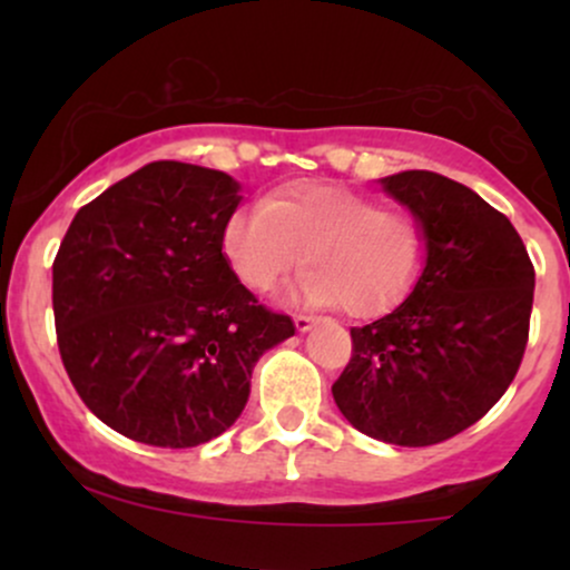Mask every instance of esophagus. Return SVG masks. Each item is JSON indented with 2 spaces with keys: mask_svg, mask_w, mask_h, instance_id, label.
I'll return each mask as SVG.
<instances>
[{
  "mask_svg": "<svg viewBox=\"0 0 570 570\" xmlns=\"http://www.w3.org/2000/svg\"><path fill=\"white\" fill-rule=\"evenodd\" d=\"M313 324H316V316H307V313H294V326H297V332H311Z\"/></svg>",
  "mask_w": 570,
  "mask_h": 570,
  "instance_id": "34e87169",
  "label": "esophagus"
}]
</instances>
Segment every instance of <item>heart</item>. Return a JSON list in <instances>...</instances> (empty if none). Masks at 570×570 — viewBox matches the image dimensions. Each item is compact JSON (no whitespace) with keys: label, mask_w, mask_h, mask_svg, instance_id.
<instances>
[{"label":"heart","mask_w":570,"mask_h":570,"mask_svg":"<svg viewBox=\"0 0 570 570\" xmlns=\"http://www.w3.org/2000/svg\"><path fill=\"white\" fill-rule=\"evenodd\" d=\"M222 248L248 289H271L305 257L313 265L294 294L372 316L396 305L421 276L426 230L415 214L381 208L348 187L299 181L271 200L235 208Z\"/></svg>","instance_id":"obj_1"}]
</instances>
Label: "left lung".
Here are the masks:
<instances>
[{"instance_id":"obj_1","label":"left lung","mask_w":570,"mask_h":570,"mask_svg":"<svg viewBox=\"0 0 570 570\" xmlns=\"http://www.w3.org/2000/svg\"><path fill=\"white\" fill-rule=\"evenodd\" d=\"M426 230V259L394 311L353 326V356L332 385L345 421L402 448L461 434L514 381L535 273L512 222L434 171L381 179Z\"/></svg>"}]
</instances>
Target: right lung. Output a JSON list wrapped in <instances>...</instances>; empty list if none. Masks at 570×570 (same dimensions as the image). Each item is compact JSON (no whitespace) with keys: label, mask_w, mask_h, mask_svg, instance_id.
Returning a JSON list of instances; mask_svg holds the SVG:
<instances>
[{"label":"right lung","mask_w":570,"mask_h":570,"mask_svg":"<svg viewBox=\"0 0 570 570\" xmlns=\"http://www.w3.org/2000/svg\"><path fill=\"white\" fill-rule=\"evenodd\" d=\"M225 171L158 160L71 219L53 263L58 351L98 421L155 448H195L238 421L252 370L294 335L222 252L240 203Z\"/></svg>","instance_id":"right-lung-1"}]
</instances>
